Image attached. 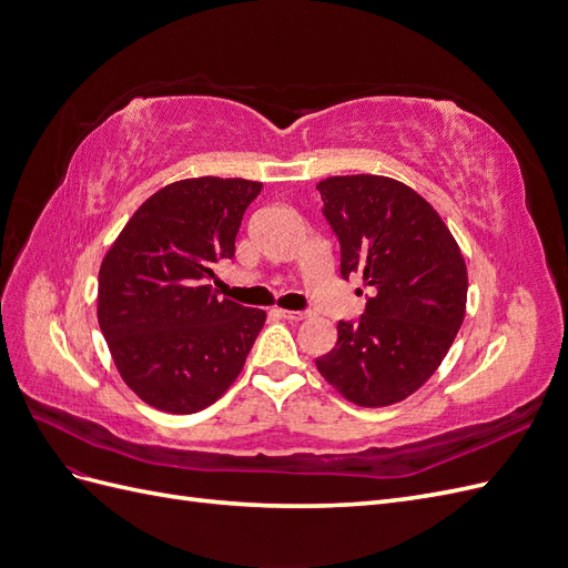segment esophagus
Returning <instances> with one entry per match:
<instances>
[{
  "mask_svg": "<svg viewBox=\"0 0 568 568\" xmlns=\"http://www.w3.org/2000/svg\"><path fill=\"white\" fill-rule=\"evenodd\" d=\"M277 315L288 320V322H301L305 317H311V313H307V311H277Z\"/></svg>",
  "mask_w": 568,
  "mask_h": 568,
  "instance_id": "obj_1",
  "label": "esophagus"
}]
</instances>
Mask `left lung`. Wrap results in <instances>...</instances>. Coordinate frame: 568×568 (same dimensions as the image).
Listing matches in <instances>:
<instances>
[{
  "label": "left lung",
  "mask_w": 568,
  "mask_h": 568,
  "mask_svg": "<svg viewBox=\"0 0 568 568\" xmlns=\"http://www.w3.org/2000/svg\"><path fill=\"white\" fill-rule=\"evenodd\" d=\"M341 248V277H365V313L338 322L320 374L355 405L415 393L443 363L467 307V265L450 230L415 189L379 175L317 184ZM363 294V291H359Z\"/></svg>",
  "instance_id": "8db88e82"
}]
</instances>
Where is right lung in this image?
<instances>
[{
    "mask_svg": "<svg viewBox=\"0 0 568 568\" xmlns=\"http://www.w3.org/2000/svg\"><path fill=\"white\" fill-rule=\"evenodd\" d=\"M263 184L194 178L146 199L99 270V326L140 398L173 415L215 403L244 369L265 324L257 307L217 298L215 270Z\"/></svg>",
    "mask_w": 568,
    "mask_h": 568,
    "instance_id": "obj_1",
    "label": "right lung"
}]
</instances>
